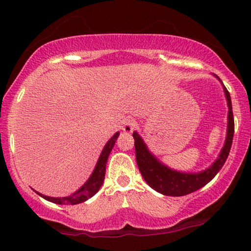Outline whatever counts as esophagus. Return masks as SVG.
Masks as SVG:
<instances>
[{"label": "esophagus", "instance_id": "1", "mask_svg": "<svg viewBox=\"0 0 251 251\" xmlns=\"http://www.w3.org/2000/svg\"><path fill=\"white\" fill-rule=\"evenodd\" d=\"M135 126H137V124H135V120L133 119H126L125 122H124L123 126H122V129L124 132H126V133H131V132H133V129L135 128Z\"/></svg>", "mask_w": 251, "mask_h": 251}]
</instances>
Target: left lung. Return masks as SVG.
<instances>
[{"label":"left lung","mask_w":251,"mask_h":251,"mask_svg":"<svg viewBox=\"0 0 251 251\" xmlns=\"http://www.w3.org/2000/svg\"><path fill=\"white\" fill-rule=\"evenodd\" d=\"M224 93H226L227 106H229L226 140L218 159L212 164L211 168L205 170V171L200 172V174H181V172L170 170L166 166L162 165L153 155L150 153L139 134L137 132H133L135 159H137L138 168H139V171L144 179L152 189L165 196H174V197H176V196H185L203 188L218 174V171L226 163L227 155H229L235 129L231 98H230L229 92L226 87H224Z\"/></svg>","instance_id":"obj_1"}]
</instances>
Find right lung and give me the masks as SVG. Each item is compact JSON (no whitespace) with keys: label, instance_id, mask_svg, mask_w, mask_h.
Listing matches in <instances>:
<instances>
[{"label":"right lung","instance_id":"right-lung-1","mask_svg":"<svg viewBox=\"0 0 251 251\" xmlns=\"http://www.w3.org/2000/svg\"><path fill=\"white\" fill-rule=\"evenodd\" d=\"M119 133H117L108 140L107 144L103 148L101 154H100L99 160H98V164L94 169L93 174H92L89 179L86 181L85 185L82 188H80L75 194H73L72 196H68V197H63V198H53V197H48V196H43L40 195L41 197L45 198V200L53 201V203L56 204H63V205H74V204H79L82 203V201H87L88 198H91L92 196H94L99 191L100 186L102 185L103 179H105V172H106V164H107V159L108 155L111 153L112 149H113L114 144H116V140L118 138Z\"/></svg>","mask_w":251,"mask_h":251}]
</instances>
